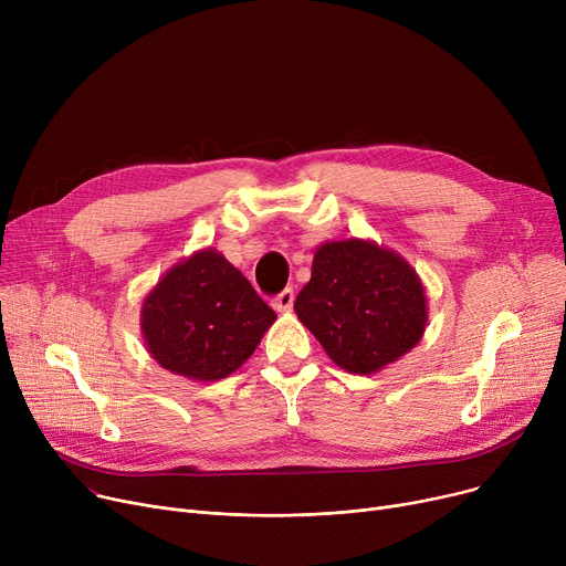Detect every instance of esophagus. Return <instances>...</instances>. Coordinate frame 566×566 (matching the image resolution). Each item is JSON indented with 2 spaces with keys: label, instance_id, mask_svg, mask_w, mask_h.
Here are the masks:
<instances>
[{
  "label": "esophagus",
  "instance_id": "1",
  "mask_svg": "<svg viewBox=\"0 0 566 566\" xmlns=\"http://www.w3.org/2000/svg\"><path fill=\"white\" fill-rule=\"evenodd\" d=\"M293 301H295L293 289H284L282 293H277L275 298H273V307H275L277 312H291V307H293Z\"/></svg>",
  "mask_w": 566,
  "mask_h": 566
}]
</instances>
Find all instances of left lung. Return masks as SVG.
I'll use <instances>...</instances> for the list:
<instances>
[{
	"label": "left lung",
	"instance_id": "obj_1",
	"mask_svg": "<svg viewBox=\"0 0 566 566\" xmlns=\"http://www.w3.org/2000/svg\"><path fill=\"white\" fill-rule=\"evenodd\" d=\"M331 360L350 374H374L418 346L427 295L415 268L374 241L323 243L312 280L293 305Z\"/></svg>",
	"mask_w": 566,
	"mask_h": 566
}]
</instances>
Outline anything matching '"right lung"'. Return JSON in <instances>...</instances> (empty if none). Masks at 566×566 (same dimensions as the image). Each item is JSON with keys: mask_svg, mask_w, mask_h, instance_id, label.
Masks as SVG:
<instances>
[{"mask_svg": "<svg viewBox=\"0 0 566 566\" xmlns=\"http://www.w3.org/2000/svg\"><path fill=\"white\" fill-rule=\"evenodd\" d=\"M275 318L245 275L206 248L169 268L146 295L142 335L163 369L208 382L241 367Z\"/></svg>", "mask_w": 566, "mask_h": 566, "instance_id": "1", "label": "right lung"}]
</instances>
